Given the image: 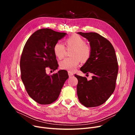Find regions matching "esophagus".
Wrapping results in <instances>:
<instances>
[{
	"label": "esophagus",
	"instance_id": "34e87169",
	"mask_svg": "<svg viewBox=\"0 0 135 135\" xmlns=\"http://www.w3.org/2000/svg\"><path fill=\"white\" fill-rule=\"evenodd\" d=\"M73 75V74L72 73L70 72H68V75H69V76H72Z\"/></svg>",
	"mask_w": 135,
	"mask_h": 135
}]
</instances>
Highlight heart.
Instances as JSON below:
<instances>
[{
	"label": "heart",
	"mask_w": 135,
	"mask_h": 135,
	"mask_svg": "<svg viewBox=\"0 0 135 135\" xmlns=\"http://www.w3.org/2000/svg\"><path fill=\"white\" fill-rule=\"evenodd\" d=\"M65 45L68 49H72L70 52L72 57L60 62V67L62 69L72 72L78 67L80 61L86 62L89 60L91 55L92 48L83 37L77 34H73L66 39ZM66 47L60 42L55 44L54 52L57 58L59 60L64 58L66 53Z\"/></svg>",
	"instance_id": "obj_1"
}]
</instances>
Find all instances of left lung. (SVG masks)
Returning a JSON list of instances; mask_svg holds the SVG:
<instances>
[{
  "mask_svg": "<svg viewBox=\"0 0 135 135\" xmlns=\"http://www.w3.org/2000/svg\"><path fill=\"white\" fill-rule=\"evenodd\" d=\"M78 33L90 41L92 48L91 57L80 70L93 76L88 80L85 77L74 75L78 80V97L85 107H97L108 100L115 88L118 64L115 50L108 40L97 33Z\"/></svg>",
  "mask_w": 135,
  "mask_h": 135,
  "instance_id": "1",
  "label": "left lung"
}]
</instances>
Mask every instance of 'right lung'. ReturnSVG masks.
I'll return each mask as SVG.
<instances>
[{"label":"right lung","instance_id":"right-lung-1","mask_svg":"<svg viewBox=\"0 0 135 135\" xmlns=\"http://www.w3.org/2000/svg\"><path fill=\"white\" fill-rule=\"evenodd\" d=\"M66 34L43 28L32 34L23 47L20 60L21 79L28 94L39 104H49L57 100L68 78L65 70L52 75L46 73V68L57 69L54 47Z\"/></svg>","mask_w":135,"mask_h":135}]
</instances>
